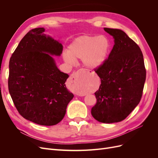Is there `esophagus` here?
<instances>
[{
    "label": "esophagus",
    "instance_id": "obj_1",
    "mask_svg": "<svg viewBox=\"0 0 158 158\" xmlns=\"http://www.w3.org/2000/svg\"><path fill=\"white\" fill-rule=\"evenodd\" d=\"M78 73H88V74H90L91 73V71L89 70H85V69H80L78 70ZM78 95H85L84 94H77Z\"/></svg>",
    "mask_w": 158,
    "mask_h": 158
}]
</instances>
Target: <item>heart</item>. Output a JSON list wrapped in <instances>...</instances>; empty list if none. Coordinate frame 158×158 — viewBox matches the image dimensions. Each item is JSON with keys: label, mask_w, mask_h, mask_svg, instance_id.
Masks as SVG:
<instances>
[{"label": "heart", "mask_w": 158, "mask_h": 158, "mask_svg": "<svg viewBox=\"0 0 158 158\" xmlns=\"http://www.w3.org/2000/svg\"><path fill=\"white\" fill-rule=\"evenodd\" d=\"M111 43L105 35H85L78 37L71 43L68 51L63 53L64 60L70 64L75 63L76 59H82L85 66L96 69L102 65L108 56ZM76 92L84 91L77 88Z\"/></svg>", "instance_id": "1"}]
</instances>
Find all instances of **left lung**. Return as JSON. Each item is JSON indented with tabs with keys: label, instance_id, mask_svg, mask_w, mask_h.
<instances>
[{
	"label": "left lung",
	"instance_id": "left-lung-1",
	"mask_svg": "<svg viewBox=\"0 0 158 158\" xmlns=\"http://www.w3.org/2000/svg\"><path fill=\"white\" fill-rule=\"evenodd\" d=\"M104 30L113 37L114 44L103 64L94 70L101 85L91 113L99 122L113 123L125 119L140 102L146 71L142 51L135 41L121 30Z\"/></svg>",
	"mask_w": 158,
	"mask_h": 158
}]
</instances>
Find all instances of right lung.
Wrapping results in <instances>:
<instances>
[{
    "label": "right lung",
    "mask_w": 158,
    "mask_h": 158,
    "mask_svg": "<svg viewBox=\"0 0 158 158\" xmlns=\"http://www.w3.org/2000/svg\"><path fill=\"white\" fill-rule=\"evenodd\" d=\"M44 31V27L35 28L22 38L9 62L8 85L23 118L52 126L64 118L74 95L65 85L69 75L58 69L51 56H60L63 45Z\"/></svg>",
    "instance_id": "add662e5"
}]
</instances>
